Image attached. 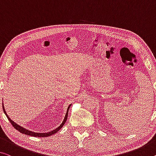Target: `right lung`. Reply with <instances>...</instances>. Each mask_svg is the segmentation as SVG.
<instances>
[{
  "mask_svg": "<svg viewBox=\"0 0 156 156\" xmlns=\"http://www.w3.org/2000/svg\"><path fill=\"white\" fill-rule=\"evenodd\" d=\"M70 106H71V105H70L68 106V109H67V112H66V116H65V118H64V120H63V123H62L61 125H60V126H58V128H56V129H54V130H53L52 131L49 132V133H35V132H32V131H30V130H27V129H26L24 128H23V127L19 126L18 124H16L15 123V122H14L8 116V115L7 114L5 110L4 105H3V109L4 113H5V114L6 115L7 118L8 119L9 122H10L11 124L13 126V127H14V128L16 129V130H17L19 132H20V133H21L22 134H25V135H30V136H37V137H45V136H51L52 135H54V134L56 133L58 131H59L60 129L62 128V127L64 126L65 123H66V121H67V119H68V111H69V109H70Z\"/></svg>",
  "mask_w": 156,
  "mask_h": 156,
  "instance_id": "obj_1",
  "label": "right lung"
}]
</instances>
